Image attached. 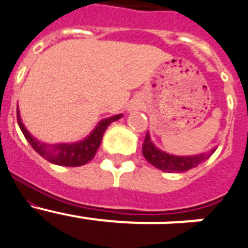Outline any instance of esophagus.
Wrapping results in <instances>:
<instances>
[{
    "mask_svg": "<svg viewBox=\"0 0 248 248\" xmlns=\"http://www.w3.org/2000/svg\"><path fill=\"white\" fill-rule=\"evenodd\" d=\"M130 107L132 109H137V108H139V107H141V101H140V100H133L132 102H131Z\"/></svg>",
    "mask_w": 248,
    "mask_h": 248,
    "instance_id": "34e87169",
    "label": "esophagus"
}]
</instances>
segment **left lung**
<instances>
[{"label": "left lung", "instance_id": "8db88e82", "mask_svg": "<svg viewBox=\"0 0 248 248\" xmlns=\"http://www.w3.org/2000/svg\"><path fill=\"white\" fill-rule=\"evenodd\" d=\"M216 148H212L210 152H203V154L192 155V156H176V155H170L165 151L156 147L154 142L151 141L150 132L146 133L145 141L142 145V154L146 160L152 166L157 167L163 172H186L191 169H195L200 163L204 162L210 158V156L214 154Z\"/></svg>", "mask_w": 248, "mask_h": 248}]
</instances>
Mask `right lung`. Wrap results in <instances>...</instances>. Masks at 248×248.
Listing matches in <instances>:
<instances>
[{
	"label": "right lung",
	"mask_w": 248,
	"mask_h": 248,
	"mask_svg": "<svg viewBox=\"0 0 248 248\" xmlns=\"http://www.w3.org/2000/svg\"><path fill=\"white\" fill-rule=\"evenodd\" d=\"M124 115H115L108 118H103L94 127L92 132L85 137L81 141L72 142V143H47L42 142L33 137L29 130L26 128L25 124H22L20 116V109L17 106V122L22 131L23 136L29 141L30 145L32 146L38 155L44 157L45 160L49 161L51 163L59 166H66V167H77V166H82L91 161L97 152L98 147L102 141L103 133L107 130V127L112 122L117 121Z\"/></svg>",
	"instance_id": "obj_1"
}]
</instances>
